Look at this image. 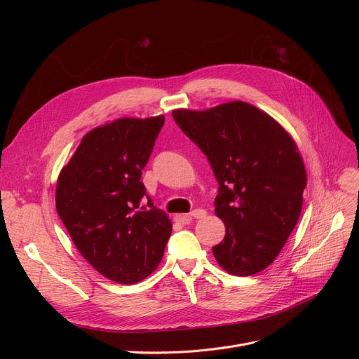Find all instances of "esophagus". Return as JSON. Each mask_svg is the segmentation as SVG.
Returning a JSON list of instances; mask_svg holds the SVG:
<instances>
[{
  "label": "esophagus",
  "mask_w": 359,
  "mask_h": 359,
  "mask_svg": "<svg viewBox=\"0 0 359 359\" xmlns=\"http://www.w3.org/2000/svg\"><path fill=\"white\" fill-rule=\"evenodd\" d=\"M206 217V211L205 210H195L192 211L191 214H183V215H177V219L182 222V224H189L192 219L195 218H205Z\"/></svg>",
  "instance_id": "34e87169"
}]
</instances>
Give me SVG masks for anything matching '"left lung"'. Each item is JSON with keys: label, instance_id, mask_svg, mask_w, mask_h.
<instances>
[{"label": "left lung", "instance_id": "obj_1", "mask_svg": "<svg viewBox=\"0 0 359 359\" xmlns=\"http://www.w3.org/2000/svg\"><path fill=\"white\" fill-rule=\"evenodd\" d=\"M172 115L208 157L219 183L215 214L225 237L212 248L218 265L236 276L266 269L303 208L307 172L294 138L268 113L240 100Z\"/></svg>", "mask_w": 359, "mask_h": 359}]
</instances>
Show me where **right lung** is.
Segmentation results:
<instances>
[{"mask_svg": "<svg viewBox=\"0 0 359 359\" xmlns=\"http://www.w3.org/2000/svg\"><path fill=\"white\" fill-rule=\"evenodd\" d=\"M164 116L121 118L91 129L62 167L55 192L75 248L104 278L137 284L163 259L172 221L161 211L140 210L141 182Z\"/></svg>", "mask_w": 359, "mask_h": 359, "instance_id": "add662e5", "label": "right lung"}]
</instances>
